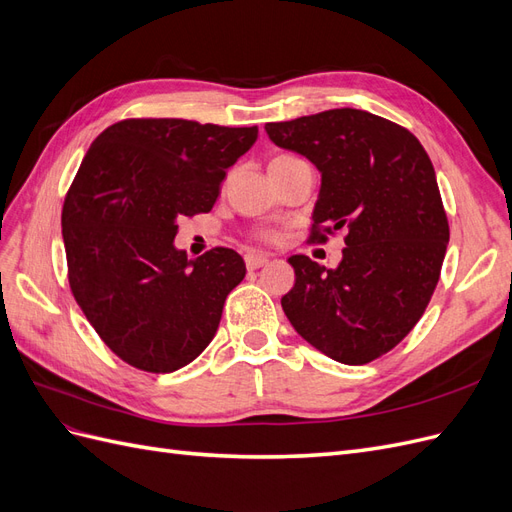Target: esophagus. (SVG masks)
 I'll return each mask as SVG.
<instances>
[{
  "mask_svg": "<svg viewBox=\"0 0 512 512\" xmlns=\"http://www.w3.org/2000/svg\"><path fill=\"white\" fill-rule=\"evenodd\" d=\"M267 262H269V258H267V256H262V254H247V256H245V267L250 269V271L260 269V267H265Z\"/></svg>",
  "mask_w": 512,
  "mask_h": 512,
  "instance_id": "34e87169",
  "label": "esophagus"
}]
</instances>
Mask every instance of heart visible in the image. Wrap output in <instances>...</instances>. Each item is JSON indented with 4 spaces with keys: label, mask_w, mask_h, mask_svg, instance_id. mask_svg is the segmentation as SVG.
<instances>
[{
    "label": "heart",
    "mask_w": 512,
    "mask_h": 512,
    "mask_svg": "<svg viewBox=\"0 0 512 512\" xmlns=\"http://www.w3.org/2000/svg\"><path fill=\"white\" fill-rule=\"evenodd\" d=\"M286 160H294V156H277V158L271 160V164H275V162H286ZM265 237L271 239V235H265Z\"/></svg>",
    "instance_id": "obj_1"
}]
</instances>
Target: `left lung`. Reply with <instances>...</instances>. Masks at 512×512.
Returning <instances> with one entry per match:
<instances>
[{
  "label": "left lung",
  "mask_w": 512,
  "mask_h": 512,
  "mask_svg": "<svg viewBox=\"0 0 512 512\" xmlns=\"http://www.w3.org/2000/svg\"><path fill=\"white\" fill-rule=\"evenodd\" d=\"M265 130L322 175L307 241L324 243L346 230L337 269L303 254L288 258L294 286L282 297L284 314L333 361H374L414 329L440 280L448 220L436 170L412 132L359 108Z\"/></svg>",
  "instance_id": "8db88e82"
}]
</instances>
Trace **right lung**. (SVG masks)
I'll list each match as a JSON object with an SVG mask.
<instances>
[{
  "label": "right lung",
  "mask_w": 512,
  "mask_h": 512,
  "mask_svg": "<svg viewBox=\"0 0 512 512\" xmlns=\"http://www.w3.org/2000/svg\"><path fill=\"white\" fill-rule=\"evenodd\" d=\"M256 138V126L123 119L91 143L61 235L74 299L121 361L168 374L209 346L245 262L228 247L188 260L175 247L177 220L211 211Z\"/></svg>",
  "instance_id": "1"
}]
</instances>
